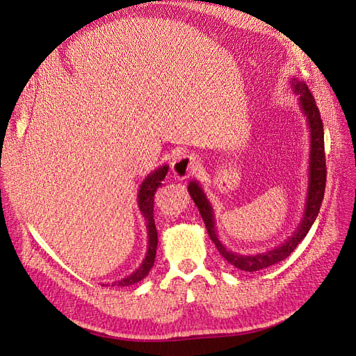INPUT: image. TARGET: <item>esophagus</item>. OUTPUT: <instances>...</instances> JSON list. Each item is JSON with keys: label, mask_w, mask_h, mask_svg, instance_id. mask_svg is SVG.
Here are the masks:
<instances>
[{"label": "esophagus", "mask_w": 356, "mask_h": 356, "mask_svg": "<svg viewBox=\"0 0 356 356\" xmlns=\"http://www.w3.org/2000/svg\"><path fill=\"white\" fill-rule=\"evenodd\" d=\"M198 158L194 154H182L172 162L174 177L179 181L190 178L198 168Z\"/></svg>", "instance_id": "esophagus-1"}]
</instances>
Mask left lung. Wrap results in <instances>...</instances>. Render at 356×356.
<instances>
[{
  "instance_id": "left-lung-1",
  "label": "left lung",
  "mask_w": 356,
  "mask_h": 356,
  "mask_svg": "<svg viewBox=\"0 0 356 356\" xmlns=\"http://www.w3.org/2000/svg\"><path fill=\"white\" fill-rule=\"evenodd\" d=\"M291 89L295 95H298L296 101L300 106L302 115L305 118L308 133H309V161H308V187L304 202L302 216L300 223L295 227V231L288 236L285 243L276 245L272 250L257 254H239L235 251L227 250L222 241L219 239L215 210L207 194L204 193L202 184L197 179L190 181L188 193L195 203L197 209L200 210V215L204 220L206 229L209 232L210 239L215 243L218 251L222 257L232 266L244 272H257L268 266H273L282 260H285L288 255L296 248V245L307 236L311 229L312 223L317 219L320 206L324 197L325 187V156H324V130L323 121L320 117V111L317 108L316 99L309 92L307 83L301 79L292 76L289 79Z\"/></svg>"
}]
</instances>
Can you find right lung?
Listing matches in <instances>:
<instances>
[{
    "instance_id": "add662e5",
    "label": "right lung",
    "mask_w": 356,
    "mask_h": 356,
    "mask_svg": "<svg viewBox=\"0 0 356 356\" xmlns=\"http://www.w3.org/2000/svg\"><path fill=\"white\" fill-rule=\"evenodd\" d=\"M169 165H162L158 169L152 170V172L140 184L137 191V206L141 213V216L146 219V229H147V251L143 261L136 268L133 273L125 276L121 280L112 282V286H130L134 283L143 280L152 270L156 259V248H158V231H156V225L153 219V202H154V193L162 186V181L168 174ZM111 283H104L102 286H109Z\"/></svg>"
}]
</instances>
